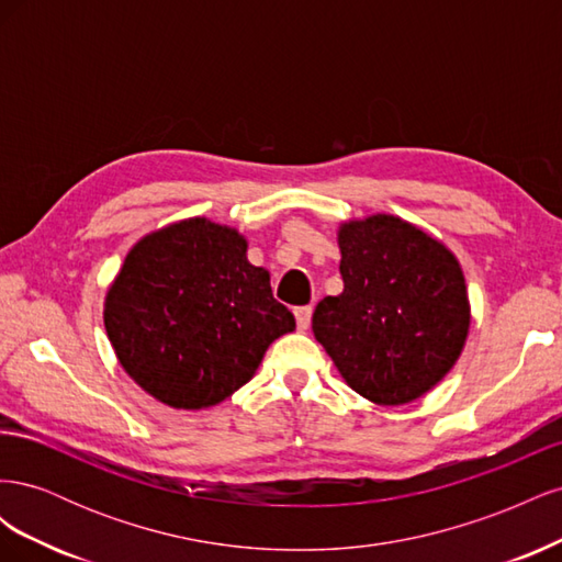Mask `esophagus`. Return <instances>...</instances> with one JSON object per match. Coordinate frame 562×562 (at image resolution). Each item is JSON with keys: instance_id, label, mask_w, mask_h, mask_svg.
<instances>
[{"instance_id": "34e87169", "label": "esophagus", "mask_w": 562, "mask_h": 562, "mask_svg": "<svg viewBox=\"0 0 562 562\" xmlns=\"http://www.w3.org/2000/svg\"><path fill=\"white\" fill-rule=\"evenodd\" d=\"M312 314H314V310L310 307V304H307V307H297V310H295V321H297V328H300V330H307V328H310Z\"/></svg>"}]
</instances>
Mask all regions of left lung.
Masks as SVG:
<instances>
[{
    "mask_svg": "<svg viewBox=\"0 0 562 562\" xmlns=\"http://www.w3.org/2000/svg\"><path fill=\"white\" fill-rule=\"evenodd\" d=\"M345 291L323 297L314 337L345 382L378 405H403L443 380L469 333L462 267L427 232L394 215L337 234Z\"/></svg>",
    "mask_w": 562,
    "mask_h": 562,
    "instance_id": "left-lung-1",
    "label": "left lung"
}]
</instances>
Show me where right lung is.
<instances>
[{
  "label": "right lung",
  "instance_id": "obj_1",
  "mask_svg": "<svg viewBox=\"0 0 562 562\" xmlns=\"http://www.w3.org/2000/svg\"><path fill=\"white\" fill-rule=\"evenodd\" d=\"M246 239L206 217L182 220L131 248L105 297L119 363L149 396L201 411L241 389L267 347L295 330Z\"/></svg>",
  "mask_w": 562,
  "mask_h": 562
}]
</instances>
